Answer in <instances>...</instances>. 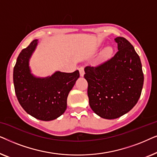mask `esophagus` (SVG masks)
Here are the masks:
<instances>
[{
    "label": "esophagus",
    "mask_w": 157,
    "mask_h": 157,
    "mask_svg": "<svg viewBox=\"0 0 157 157\" xmlns=\"http://www.w3.org/2000/svg\"><path fill=\"white\" fill-rule=\"evenodd\" d=\"M79 70V73H80V76H83V75H84V68H83V67H80L78 68Z\"/></svg>",
    "instance_id": "obj_1"
}]
</instances>
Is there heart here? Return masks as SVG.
<instances>
[{"label":"heart","mask_w":157,"mask_h":157,"mask_svg":"<svg viewBox=\"0 0 157 157\" xmlns=\"http://www.w3.org/2000/svg\"><path fill=\"white\" fill-rule=\"evenodd\" d=\"M113 53V48L111 46H107L101 52L99 55V61H103L109 59V57L112 55Z\"/></svg>","instance_id":"1"}]
</instances>
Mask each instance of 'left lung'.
I'll list each match as a JSON object with an SVG mask.
<instances>
[{
  "label": "left lung",
  "instance_id": "8db88e82",
  "mask_svg": "<svg viewBox=\"0 0 157 157\" xmlns=\"http://www.w3.org/2000/svg\"><path fill=\"white\" fill-rule=\"evenodd\" d=\"M114 40L119 51L111 59L84 68L90 107L106 119L128 112L140 98L144 84L141 60L134 46L125 38Z\"/></svg>",
  "mask_w": 157,
  "mask_h": 157
}]
</instances>
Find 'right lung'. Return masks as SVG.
<instances>
[{"label": "right lung", "mask_w": 157, "mask_h": 157, "mask_svg": "<svg viewBox=\"0 0 157 157\" xmlns=\"http://www.w3.org/2000/svg\"><path fill=\"white\" fill-rule=\"evenodd\" d=\"M37 44L38 40H33L17 58L13 68L15 92L19 104L29 114L41 121H51L65 112L68 93L80 75L76 70L73 73L56 71L46 78L34 76L29 59Z\"/></svg>", "instance_id": "1"}]
</instances>
